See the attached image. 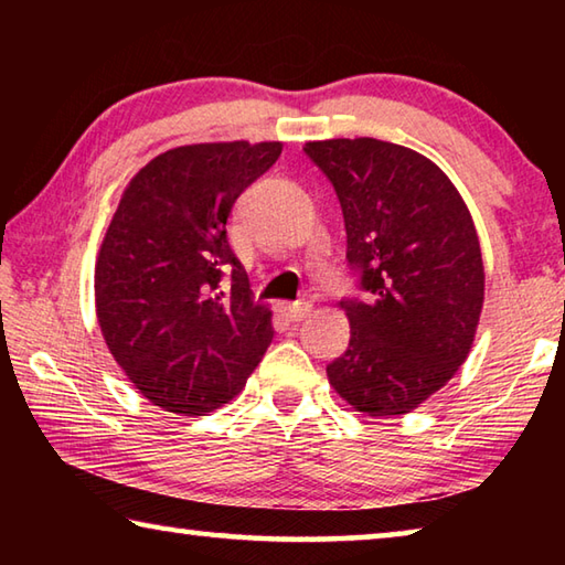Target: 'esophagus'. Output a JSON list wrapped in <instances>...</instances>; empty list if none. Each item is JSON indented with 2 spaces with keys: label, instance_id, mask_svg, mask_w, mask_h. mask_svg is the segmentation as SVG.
<instances>
[{
  "label": "esophagus",
  "instance_id": "34e87169",
  "mask_svg": "<svg viewBox=\"0 0 565 565\" xmlns=\"http://www.w3.org/2000/svg\"><path fill=\"white\" fill-rule=\"evenodd\" d=\"M311 309H313V303H311V301H306V299H301V301H291V303H286V306H284L286 317H289L291 321H303V319L309 317V313H311Z\"/></svg>",
  "mask_w": 565,
  "mask_h": 565
}]
</instances>
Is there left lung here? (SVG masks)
<instances>
[{"label": "left lung", "mask_w": 565, "mask_h": 565, "mask_svg": "<svg viewBox=\"0 0 565 565\" xmlns=\"http://www.w3.org/2000/svg\"><path fill=\"white\" fill-rule=\"evenodd\" d=\"M337 191L347 259L369 301L343 299L349 349L329 384L369 416L414 411L466 361L483 309L481 244L461 194L431 159L391 141H306Z\"/></svg>", "instance_id": "8db88e82"}]
</instances>
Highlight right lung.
I'll return each mask as SVG.
<instances>
[{"instance_id": "obj_1", "label": "right lung", "mask_w": 565, "mask_h": 565, "mask_svg": "<svg viewBox=\"0 0 565 565\" xmlns=\"http://www.w3.org/2000/svg\"><path fill=\"white\" fill-rule=\"evenodd\" d=\"M281 141L169 149L124 189L94 269L102 337L141 396L171 414L224 406L274 339L226 238L242 191Z\"/></svg>"}]
</instances>
